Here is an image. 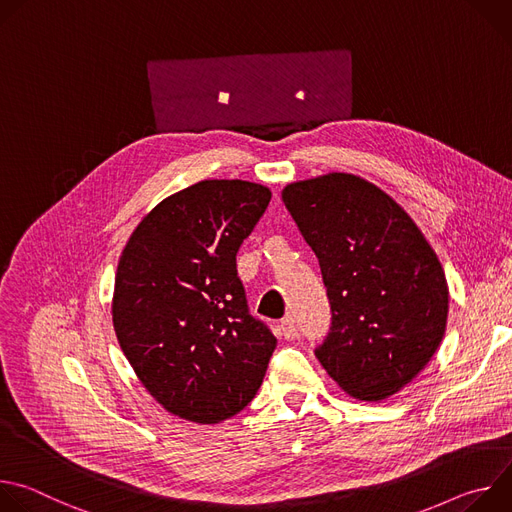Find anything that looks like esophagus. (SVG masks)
Returning <instances> with one entry per match:
<instances>
[{"instance_id":"1","label":"esophagus","mask_w":512,"mask_h":512,"mask_svg":"<svg viewBox=\"0 0 512 512\" xmlns=\"http://www.w3.org/2000/svg\"><path fill=\"white\" fill-rule=\"evenodd\" d=\"M279 332H281V336H283L285 340H294V338H296V334H298L294 318H291V316L283 318V320H281V324H279Z\"/></svg>"}]
</instances>
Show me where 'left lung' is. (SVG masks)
Returning <instances> with one entry per match:
<instances>
[{
    "label": "left lung",
    "mask_w": 512,
    "mask_h": 512,
    "mask_svg": "<svg viewBox=\"0 0 512 512\" xmlns=\"http://www.w3.org/2000/svg\"><path fill=\"white\" fill-rule=\"evenodd\" d=\"M281 200L318 257L330 302L318 360L348 395L387 399L444 338L448 281L437 255L411 216L358 176L289 184Z\"/></svg>",
    "instance_id": "1"
}]
</instances>
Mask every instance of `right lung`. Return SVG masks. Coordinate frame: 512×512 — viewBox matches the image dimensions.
Returning a JSON list of instances; mask_svg holds the SVG:
<instances>
[{"instance_id": "right-lung-1", "label": "right lung", "mask_w": 512, "mask_h": 512, "mask_svg": "<svg viewBox=\"0 0 512 512\" xmlns=\"http://www.w3.org/2000/svg\"><path fill=\"white\" fill-rule=\"evenodd\" d=\"M271 192L204 180L160 202L129 237L113 328L141 385L170 413L218 423L259 391L277 338L251 316L237 253Z\"/></svg>"}]
</instances>
